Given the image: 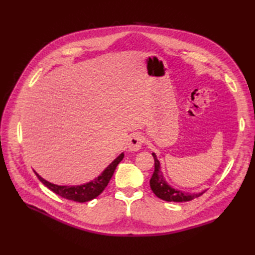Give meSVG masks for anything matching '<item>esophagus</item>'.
Returning <instances> with one entry per match:
<instances>
[{
	"instance_id": "34e87169",
	"label": "esophagus",
	"mask_w": 255,
	"mask_h": 255,
	"mask_svg": "<svg viewBox=\"0 0 255 255\" xmlns=\"http://www.w3.org/2000/svg\"><path fill=\"white\" fill-rule=\"evenodd\" d=\"M144 142V137L141 133H134L129 139L128 143V149L130 151H138L140 148L142 147Z\"/></svg>"
}]
</instances>
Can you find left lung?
<instances>
[{
	"instance_id": "8db88e82",
	"label": "left lung",
	"mask_w": 255,
	"mask_h": 255,
	"mask_svg": "<svg viewBox=\"0 0 255 255\" xmlns=\"http://www.w3.org/2000/svg\"><path fill=\"white\" fill-rule=\"evenodd\" d=\"M153 158H154V172L152 174V177L150 180V186L152 192L155 194V196H158L159 198L166 200V202H188V200H192L197 198L205 192L202 193H197V194H188V193H184L181 191H176V189L172 188L166 184L164 181L163 175H162V172L160 170V162L156 159V156L154 153H152Z\"/></svg>"
}]
</instances>
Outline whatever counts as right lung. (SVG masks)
Segmentation results:
<instances>
[{"instance_id": "right-lung-1", "label": "right lung", "mask_w": 255, "mask_h": 255, "mask_svg": "<svg viewBox=\"0 0 255 255\" xmlns=\"http://www.w3.org/2000/svg\"><path fill=\"white\" fill-rule=\"evenodd\" d=\"M123 158H124V153H122L117 159L114 160L99 177H96L95 180H93L90 183L84 184V185L60 186L44 180V178L38 175L36 172L35 174L37 175L38 178H39V181L44 184V185H46L53 193L59 195V196H61L66 199L73 200V202L85 203V202H89V200L94 199L95 197L99 196L103 191H104L106 186L108 185V183H110L114 172H115L116 166L119 164V162L123 160Z\"/></svg>"}]
</instances>
